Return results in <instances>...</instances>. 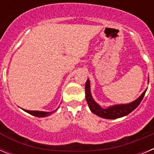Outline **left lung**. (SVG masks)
<instances>
[{
    "instance_id": "left-lung-1",
    "label": "left lung",
    "mask_w": 154,
    "mask_h": 154,
    "mask_svg": "<svg viewBox=\"0 0 154 154\" xmlns=\"http://www.w3.org/2000/svg\"><path fill=\"white\" fill-rule=\"evenodd\" d=\"M85 98H86L87 103H88L91 112L101 118H106V119H116V118H121V117H124L130 114L140 104L146 91V89L145 90L137 99L130 104L114 105V106L109 107L108 108H102L94 101L91 97V91H90V82L88 79L85 83Z\"/></svg>"
}]
</instances>
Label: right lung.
I'll return each instance as SVG.
<instances>
[{
	"mask_svg": "<svg viewBox=\"0 0 154 154\" xmlns=\"http://www.w3.org/2000/svg\"><path fill=\"white\" fill-rule=\"evenodd\" d=\"M56 110L57 109H56L55 111H50V112H46V111H28V110H24V109H23V111L29 113V114H30V115H33V116L39 117V118H43V117H47L49 116V115H50L51 114L54 113L55 111H56Z\"/></svg>",
	"mask_w": 154,
	"mask_h": 154,
	"instance_id": "1",
	"label": "right lung"
}]
</instances>
